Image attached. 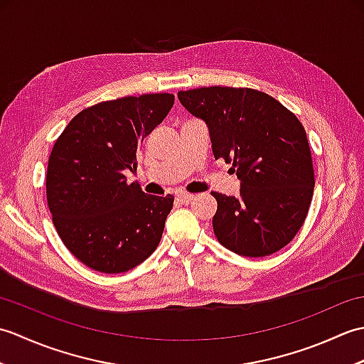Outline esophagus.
<instances>
[{
    "instance_id": "1",
    "label": "esophagus",
    "mask_w": 364,
    "mask_h": 364,
    "mask_svg": "<svg viewBox=\"0 0 364 364\" xmlns=\"http://www.w3.org/2000/svg\"><path fill=\"white\" fill-rule=\"evenodd\" d=\"M178 198H180V202H183V203H189V202H192V200L196 198V196L188 194V192H181V194L178 196Z\"/></svg>"
}]
</instances>
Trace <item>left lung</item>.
Masks as SVG:
<instances>
[{
	"instance_id": "left-lung-1",
	"label": "left lung",
	"mask_w": 364,
	"mask_h": 364,
	"mask_svg": "<svg viewBox=\"0 0 364 364\" xmlns=\"http://www.w3.org/2000/svg\"><path fill=\"white\" fill-rule=\"evenodd\" d=\"M178 100L210 131L214 158L233 162L237 196L213 192L219 242L241 257L259 258L292 241L310 210L314 172L299 119L275 98L253 89L200 87Z\"/></svg>"
}]
</instances>
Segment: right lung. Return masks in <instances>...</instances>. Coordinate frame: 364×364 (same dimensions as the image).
Segmentation results:
<instances>
[{
    "instance_id": "right-lung-1",
    "label": "right lung",
    "mask_w": 364,
    "mask_h": 364,
    "mask_svg": "<svg viewBox=\"0 0 364 364\" xmlns=\"http://www.w3.org/2000/svg\"><path fill=\"white\" fill-rule=\"evenodd\" d=\"M172 94L103 102L81 111L53 146L46 200L65 247L90 269L122 274L156 249L173 197L128 183L137 151L172 109Z\"/></svg>"
}]
</instances>
